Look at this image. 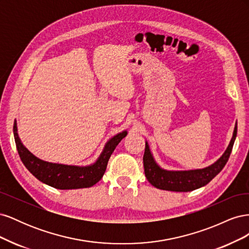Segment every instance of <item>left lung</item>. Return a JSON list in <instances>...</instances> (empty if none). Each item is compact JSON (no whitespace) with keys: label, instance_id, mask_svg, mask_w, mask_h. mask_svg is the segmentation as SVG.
Segmentation results:
<instances>
[{"label":"left lung","instance_id":"obj_1","mask_svg":"<svg viewBox=\"0 0 249 249\" xmlns=\"http://www.w3.org/2000/svg\"><path fill=\"white\" fill-rule=\"evenodd\" d=\"M237 136V123L233 129L232 137L223 155L214 164L202 169L172 171L165 170L158 165L150 153L147 142H145V152L143 156V166L148 182L161 190L189 192L210 183L227 164L231 153L233 142Z\"/></svg>","mask_w":249,"mask_h":249}]
</instances>
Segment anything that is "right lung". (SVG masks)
Segmentation results:
<instances>
[{"instance_id": "obj_1", "label": "right lung", "mask_w": 249, "mask_h": 249, "mask_svg": "<svg viewBox=\"0 0 249 249\" xmlns=\"http://www.w3.org/2000/svg\"><path fill=\"white\" fill-rule=\"evenodd\" d=\"M13 134L21 162L32 175L40 182L56 189L69 190L89 188L95 185L103 178L112 153L127 132L124 131L112 137L105 145L101 156L95 163L88 166H73L57 163H50L38 159L22 144L18 134L17 122H14Z\"/></svg>"}]
</instances>
